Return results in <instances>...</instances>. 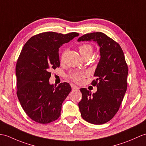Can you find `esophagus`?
<instances>
[{
  "instance_id": "obj_1",
  "label": "esophagus",
  "mask_w": 146,
  "mask_h": 146,
  "mask_svg": "<svg viewBox=\"0 0 146 146\" xmlns=\"http://www.w3.org/2000/svg\"><path fill=\"white\" fill-rule=\"evenodd\" d=\"M71 86H72V88L73 90H74V91H76V90H79V87L76 86L75 84H71Z\"/></svg>"
}]
</instances>
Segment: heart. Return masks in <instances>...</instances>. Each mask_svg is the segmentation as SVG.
Masks as SVG:
<instances>
[{
	"label": "heart",
	"instance_id": "1",
	"mask_svg": "<svg viewBox=\"0 0 146 146\" xmlns=\"http://www.w3.org/2000/svg\"><path fill=\"white\" fill-rule=\"evenodd\" d=\"M79 51L81 54V56L84 58V56H90L92 55L93 53V46H91L90 44H83V45H81L79 46ZM66 54V51H63V52L61 54V61L63 62L65 59ZM86 72H84V71H74L72 72L69 74V77L72 80L75 81L76 83H80L83 80L84 77L86 76Z\"/></svg>",
	"mask_w": 146,
	"mask_h": 146
}]
</instances>
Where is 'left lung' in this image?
Listing matches in <instances>:
<instances>
[{
  "instance_id": "1",
  "label": "left lung",
  "mask_w": 146,
  "mask_h": 146,
  "mask_svg": "<svg viewBox=\"0 0 146 146\" xmlns=\"http://www.w3.org/2000/svg\"><path fill=\"white\" fill-rule=\"evenodd\" d=\"M93 41L100 47V59L91 83L96 93L81 88L82 99L78 103L81 117L94 124H102L113 118L119 110L127 90V65L120 45L102 32L81 36L78 42Z\"/></svg>"
}]
</instances>
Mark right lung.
Returning <instances> with one entry per match:
<instances>
[{
	"label": "right lung",
	"mask_w": 146,
	"mask_h": 146,
	"mask_svg": "<svg viewBox=\"0 0 146 146\" xmlns=\"http://www.w3.org/2000/svg\"><path fill=\"white\" fill-rule=\"evenodd\" d=\"M79 33L44 32L31 37L17 62L18 99L25 113L36 123L47 124L61 115L62 103L72 90L70 84H50L52 70L60 66L59 48Z\"/></svg>",
	"instance_id": "1"
}]
</instances>
